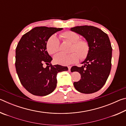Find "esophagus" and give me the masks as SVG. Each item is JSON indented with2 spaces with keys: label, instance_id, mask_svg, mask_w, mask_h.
Segmentation results:
<instances>
[{
  "label": "esophagus",
  "instance_id": "1",
  "mask_svg": "<svg viewBox=\"0 0 126 126\" xmlns=\"http://www.w3.org/2000/svg\"><path fill=\"white\" fill-rule=\"evenodd\" d=\"M68 71H71V66H68Z\"/></svg>",
  "mask_w": 126,
  "mask_h": 126
}]
</instances>
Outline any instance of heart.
Segmentation results:
<instances>
[{
    "label": "heart",
    "instance_id": "heart-1",
    "mask_svg": "<svg viewBox=\"0 0 126 126\" xmlns=\"http://www.w3.org/2000/svg\"><path fill=\"white\" fill-rule=\"evenodd\" d=\"M61 37L65 41L72 43L71 52L69 54L58 53L54 57V61L58 64L67 65L77 62L80 58L86 59L90 52V44L86 39H80L78 33L72 31H66L61 34ZM46 48L49 54H53L60 50V42L55 35L48 38L46 43ZM75 51V52H73Z\"/></svg>",
    "mask_w": 126,
    "mask_h": 126
}]
</instances>
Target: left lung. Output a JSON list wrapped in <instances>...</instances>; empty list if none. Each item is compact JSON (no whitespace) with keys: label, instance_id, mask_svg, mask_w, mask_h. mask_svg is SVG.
Masks as SVG:
<instances>
[{"label":"left lung","instance_id":"left-lung-1","mask_svg":"<svg viewBox=\"0 0 126 126\" xmlns=\"http://www.w3.org/2000/svg\"><path fill=\"white\" fill-rule=\"evenodd\" d=\"M71 31L82 35L90 44V52L81 67L73 66L71 72L80 74V79L74 82L79 92L89 94L98 91L105 84L111 69L112 48L109 38L99 28L91 25L77 26Z\"/></svg>","mask_w":126,"mask_h":126}]
</instances>
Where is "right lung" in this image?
I'll list each match as a JSON object with an SVG mask.
<instances>
[{"label": "right lung", "mask_w": 126, "mask_h": 126, "mask_svg": "<svg viewBox=\"0 0 126 126\" xmlns=\"http://www.w3.org/2000/svg\"><path fill=\"white\" fill-rule=\"evenodd\" d=\"M62 28L35 27L22 36L16 50V71L20 82L33 95L44 96L52 92L57 86V74L68 71L67 67L53 65L52 58L47 51L49 38ZM49 64L46 68L42 65Z\"/></svg>", "instance_id": "right-lung-1"}]
</instances>
